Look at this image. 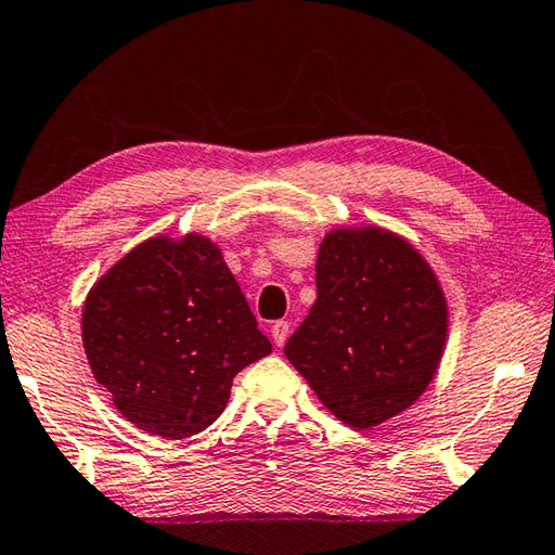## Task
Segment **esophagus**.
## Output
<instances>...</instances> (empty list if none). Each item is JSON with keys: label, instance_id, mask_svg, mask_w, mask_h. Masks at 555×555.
<instances>
[{"label": "esophagus", "instance_id": "34e87169", "mask_svg": "<svg viewBox=\"0 0 555 555\" xmlns=\"http://www.w3.org/2000/svg\"><path fill=\"white\" fill-rule=\"evenodd\" d=\"M270 333H273V340H275L278 348H282V345H285V340H287V336H289V323L287 321H275L273 328H270Z\"/></svg>", "mask_w": 555, "mask_h": 555}]
</instances>
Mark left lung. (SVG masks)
<instances>
[{"mask_svg": "<svg viewBox=\"0 0 555 555\" xmlns=\"http://www.w3.org/2000/svg\"><path fill=\"white\" fill-rule=\"evenodd\" d=\"M447 333L442 282L421 250L379 224H343L321 238L317 301L285 354L326 411L372 430L427 391Z\"/></svg>", "mask_w": 555, "mask_h": 555, "instance_id": "1", "label": "left lung"}]
</instances>
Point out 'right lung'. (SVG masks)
I'll return each mask as SVG.
<instances>
[{"label":"right lung","instance_id":"1","mask_svg":"<svg viewBox=\"0 0 555 555\" xmlns=\"http://www.w3.org/2000/svg\"><path fill=\"white\" fill-rule=\"evenodd\" d=\"M81 343L93 379L138 430L183 440L224 411L234 376L273 352L210 236L156 234L89 289Z\"/></svg>","mask_w":555,"mask_h":555}]
</instances>
